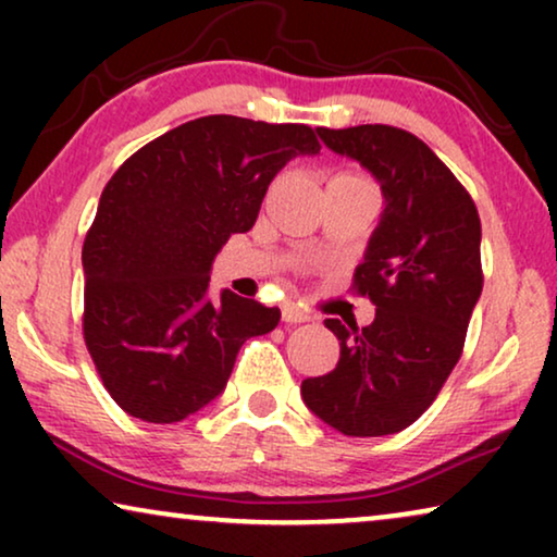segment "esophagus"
I'll list each match as a JSON object with an SVG mask.
<instances>
[{"instance_id": "esophagus-1", "label": "esophagus", "mask_w": 557, "mask_h": 557, "mask_svg": "<svg viewBox=\"0 0 557 557\" xmlns=\"http://www.w3.org/2000/svg\"><path fill=\"white\" fill-rule=\"evenodd\" d=\"M281 319H284L286 324H301V322H309V311L301 309L299 304L286 301L284 307H281Z\"/></svg>"}]
</instances>
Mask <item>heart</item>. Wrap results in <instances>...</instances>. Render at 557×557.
I'll return each instance as SVG.
<instances>
[{"label":"heart","mask_w":557,"mask_h":557,"mask_svg":"<svg viewBox=\"0 0 557 557\" xmlns=\"http://www.w3.org/2000/svg\"><path fill=\"white\" fill-rule=\"evenodd\" d=\"M332 182H357V185H372V182L364 177L362 172H355V170H342L332 177Z\"/></svg>","instance_id":"1"}]
</instances>
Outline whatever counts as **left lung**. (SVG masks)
Wrapping results in <instances>:
<instances>
[{
  "mask_svg": "<svg viewBox=\"0 0 557 557\" xmlns=\"http://www.w3.org/2000/svg\"><path fill=\"white\" fill-rule=\"evenodd\" d=\"M319 136L375 174L385 212L352 278L375 322L324 319L339 362L304 380L301 398L345 436H387L429 410L463 352L484 286L482 223L467 187L406 128L322 126Z\"/></svg>",
  "mask_w": 557,
  "mask_h": 557,
  "instance_id": "obj_1",
  "label": "left lung"
}]
</instances>
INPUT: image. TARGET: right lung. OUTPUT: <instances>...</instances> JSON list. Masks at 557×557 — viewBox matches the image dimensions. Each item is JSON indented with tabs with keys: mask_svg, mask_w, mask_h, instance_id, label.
Listing matches in <instances>:
<instances>
[{
	"mask_svg": "<svg viewBox=\"0 0 557 557\" xmlns=\"http://www.w3.org/2000/svg\"><path fill=\"white\" fill-rule=\"evenodd\" d=\"M322 149L307 124L202 116L144 144L113 172L83 240V339L119 408L177 423L231 377L243 342L281 311L231 292L208 299L210 265L253 227L271 180Z\"/></svg>",
	"mask_w": 557,
	"mask_h": 557,
	"instance_id": "right-lung-1",
	"label": "right lung"
}]
</instances>
